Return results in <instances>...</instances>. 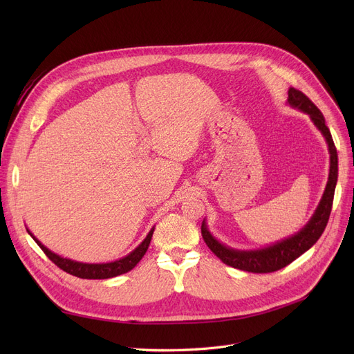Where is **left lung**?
<instances>
[{
	"mask_svg": "<svg viewBox=\"0 0 354 354\" xmlns=\"http://www.w3.org/2000/svg\"><path fill=\"white\" fill-rule=\"evenodd\" d=\"M287 103L303 111V113L308 115L314 126L320 130V133L326 139V143L328 146L330 153V172H328V180L326 185L324 194L319 202L317 208H315L313 216L307 224L291 236L284 238L281 241H277L275 244L258 248V250H235L225 244L219 243V241L211 234L208 230L207 221H202V238L205 241L209 250L221 259L222 263L243 270L248 272H272L277 270H281L287 267L290 263H292L295 258H299L301 254L308 251L317 239L322 236V234L326 230V225L328 222V216L333 207V198H334V189H336L337 183V175H339V160H337V151L334 146L333 138L328 127L326 126V120L319 107L315 106L304 93L297 90L294 87L288 88V99Z\"/></svg>",
	"mask_w": 354,
	"mask_h": 354,
	"instance_id": "1",
	"label": "left lung"
}]
</instances>
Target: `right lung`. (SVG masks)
Masks as SVG:
<instances>
[{
  "mask_svg": "<svg viewBox=\"0 0 354 354\" xmlns=\"http://www.w3.org/2000/svg\"><path fill=\"white\" fill-rule=\"evenodd\" d=\"M27 231L31 235V238L35 241L37 245H39L44 251V254L51 259V261L57 267H60L63 271H66L71 275H76L79 278H87V280H106V278L118 277V275L124 274V272H127V271H130V270L136 267V264L140 261L142 257L146 254V251L149 248V244H151V239H152L155 227L151 231H149L146 238L132 252L127 254L126 257H123L120 259H116V261L102 263V264H88V263L74 261V259H70V258H64L59 254L50 251L47 247H44L40 243V241L30 232V230H27Z\"/></svg>",
  "mask_w": 354,
  "mask_h": 354,
  "instance_id": "obj_1",
  "label": "right lung"
}]
</instances>
